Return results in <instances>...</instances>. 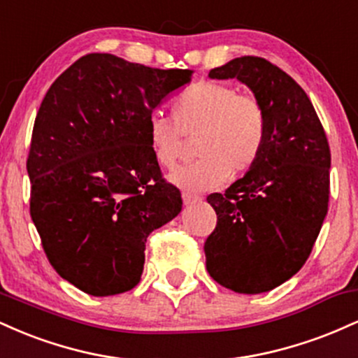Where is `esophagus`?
Returning a JSON list of instances; mask_svg holds the SVG:
<instances>
[{"label":"esophagus","instance_id":"34e87169","mask_svg":"<svg viewBox=\"0 0 358 358\" xmlns=\"http://www.w3.org/2000/svg\"><path fill=\"white\" fill-rule=\"evenodd\" d=\"M183 203L185 205H192L195 202H200L202 200V196L200 195H195V193H190V192H183Z\"/></svg>","mask_w":358,"mask_h":358}]
</instances>
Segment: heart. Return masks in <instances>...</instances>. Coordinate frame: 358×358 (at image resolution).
Here are the masks:
<instances>
[{
	"instance_id": "b5f03b06",
	"label": "heart",
	"mask_w": 358,
	"mask_h": 358,
	"mask_svg": "<svg viewBox=\"0 0 358 358\" xmlns=\"http://www.w3.org/2000/svg\"><path fill=\"white\" fill-rule=\"evenodd\" d=\"M173 119L155 113L148 119V139L156 162L171 170L185 151V138H195L192 165L170 180L187 190L220 187L229 175L249 171L261 158L268 139V114L256 96L239 94L222 82H196L171 101Z\"/></svg>"
}]
</instances>
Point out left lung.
Instances as JSON below:
<instances>
[{"label":"left lung","instance_id":"8db88e82","mask_svg":"<svg viewBox=\"0 0 358 358\" xmlns=\"http://www.w3.org/2000/svg\"><path fill=\"white\" fill-rule=\"evenodd\" d=\"M208 77L252 90L268 114V139L248 173L207 196L217 213L203 245L207 271L236 293H266L310 257L328 212L330 146L305 90L266 59L239 57Z\"/></svg>","mask_w":358,"mask_h":358}]
</instances>
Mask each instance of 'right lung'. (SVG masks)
<instances>
[{
    "mask_svg": "<svg viewBox=\"0 0 358 358\" xmlns=\"http://www.w3.org/2000/svg\"><path fill=\"white\" fill-rule=\"evenodd\" d=\"M190 77L89 53L45 94L27 159L30 215L53 269L84 293L133 289L148 236L182 210L151 151L148 119Z\"/></svg>",
    "mask_w": 358,
    "mask_h": 358,
    "instance_id": "obj_1",
    "label": "right lung"
}]
</instances>
